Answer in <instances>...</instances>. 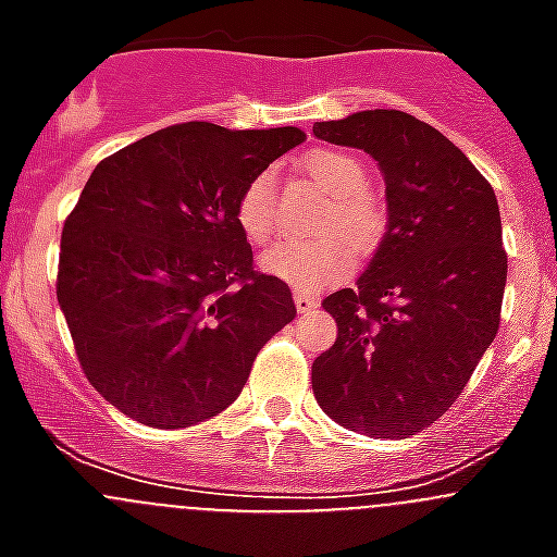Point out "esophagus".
I'll use <instances>...</instances> for the list:
<instances>
[{
  "instance_id": "obj_1",
  "label": "esophagus",
  "mask_w": 557,
  "mask_h": 557,
  "mask_svg": "<svg viewBox=\"0 0 557 557\" xmlns=\"http://www.w3.org/2000/svg\"><path fill=\"white\" fill-rule=\"evenodd\" d=\"M293 298H295V307H298V312H309V309L318 307V298H314L312 293H304V289H295Z\"/></svg>"
}]
</instances>
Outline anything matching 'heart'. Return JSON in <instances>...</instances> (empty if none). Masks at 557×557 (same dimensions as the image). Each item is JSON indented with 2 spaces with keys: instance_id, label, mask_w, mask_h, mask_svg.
<instances>
[{
  "instance_id": "1",
  "label": "heart",
  "mask_w": 557,
  "mask_h": 557,
  "mask_svg": "<svg viewBox=\"0 0 557 557\" xmlns=\"http://www.w3.org/2000/svg\"><path fill=\"white\" fill-rule=\"evenodd\" d=\"M301 170L329 195V206L312 243L282 239L262 253V268L295 289H321L351 270L354 253H368L385 234L387 214L376 191L368 189L366 164L346 150L318 147L301 156ZM239 231L253 245H264L278 225V181L273 170L256 172L243 186L234 206Z\"/></svg>"
}]
</instances>
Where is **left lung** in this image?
I'll list each match as a JSON object with an SVG mask.
<instances>
[{
	"label": "left lung",
	"mask_w": 557,
	"mask_h": 557,
	"mask_svg": "<svg viewBox=\"0 0 557 557\" xmlns=\"http://www.w3.org/2000/svg\"><path fill=\"white\" fill-rule=\"evenodd\" d=\"M312 131L371 152L387 184L385 239L357 287L323 301L337 339L312 362L314 398L351 432L416 435L455 405L499 329L508 253L496 195L460 147L405 111Z\"/></svg>",
	"instance_id": "obj_1"
}]
</instances>
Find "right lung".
<instances>
[{
	"mask_svg": "<svg viewBox=\"0 0 557 557\" xmlns=\"http://www.w3.org/2000/svg\"><path fill=\"white\" fill-rule=\"evenodd\" d=\"M301 127L181 122L95 166L69 211L58 304L91 387L156 430L218 416L256 354L295 318L293 293L256 270L234 206Z\"/></svg>",
	"mask_w": 557,
	"mask_h": 557,
	"instance_id": "add662e5",
	"label": "right lung"
}]
</instances>
